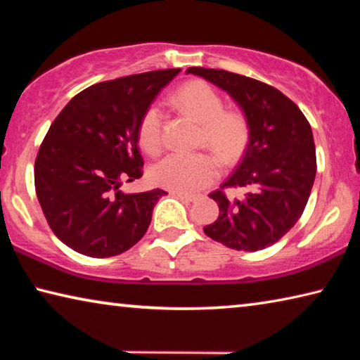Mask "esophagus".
I'll return each mask as SVG.
<instances>
[{"mask_svg":"<svg viewBox=\"0 0 360 360\" xmlns=\"http://www.w3.org/2000/svg\"><path fill=\"white\" fill-rule=\"evenodd\" d=\"M172 193L176 195V197L181 198V200H187V202H193V200L197 198L195 195H188V193H181V192H172Z\"/></svg>","mask_w":360,"mask_h":360,"instance_id":"34e87169","label":"esophagus"}]
</instances>
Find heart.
<instances>
[{
	"label": "heart",
	"instance_id": "obj_1",
	"mask_svg": "<svg viewBox=\"0 0 360 360\" xmlns=\"http://www.w3.org/2000/svg\"><path fill=\"white\" fill-rule=\"evenodd\" d=\"M173 105L202 125V144L214 152L221 162L235 163L251 141V124L240 109H224L221 94L205 81H191L176 90ZM139 146L150 155L163 148V115L160 108L146 109L138 125ZM219 163L208 152L169 154L150 169L154 184L172 192L195 193L217 178Z\"/></svg>",
	"mask_w": 360,
	"mask_h": 360
}]
</instances>
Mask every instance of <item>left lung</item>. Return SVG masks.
I'll return each instance as SVG.
<instances>
[{
    "mask_svg": "<svg viewBox=\"0 0 360 360\" xmlns=\"http://www.w3.org/2000/svg\"><path fill=\"white\" fill-rule=\"evenodd\" d=\"M225 90L245 111L251 141L235 173L210 197L219 206L216 222L203 227L211 240L236 251L275 245L302 217L316 176L313 131L294 101L257 79L211 68H188ZM245 186L243 200L225 188Z\"/></svg>",
    "mask_w": 360,
    "mask_h": 360,
    "instance_id": "8db88e82",
    "label": "left lung"
}]
</instances>
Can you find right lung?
<instances>
[{
    "label": "right lung",
    "mask_w": 360,
    "mask_h": 360,
    "mask_svg": "<svg viewBox=\"0 0 360 360\" xmlns=\"http://www.w3.org/2000/svg\"><path fill=\"white\" fill-rule=\"evenodd\" d=\"M179 71L94 84L52 122L36 155L34 188L49 227L76 252L112 257L148 231L154 206L167 192L124 193L119 187L143 176L139 120Z\"/></svg>",
    "instance_id": "add662e5"
}]
</instances>
